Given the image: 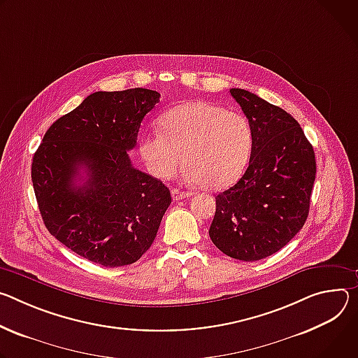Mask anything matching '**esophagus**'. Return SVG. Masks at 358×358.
<instances>
[{
  "label": "esophagus",
  "mask_w": 358,
  "mask_h": 358,
  "mask_svg": "<svg viewBox=\"0 0 358 358\" xmlns=\"http://www.w3.org/2000/svg\"><path fill=\"white\" fill-rule=\"evenodd\" d=\"M171 193H172L173 201H182V199H185V197L189 196L187 192H183V190H179V189H172Z\"/></svg>",
  "instance_id": "1"
}]
</instances>
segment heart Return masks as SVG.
Segmentation results:
<instances>
[{"label": "heart", "mask_w": 358, "mask_h": 358, "mask_svg": "<svg viewBox=\"0 0 358 358\" xmlns=\"http://www.w3.org/2000/svg\"><path fill=\"white\" fill-rule=\"evenodd\" d=\"M161 134L139 141V153L157 179L173 178L185 164L186 178L208 190L230 186L243 173L253 146L248 119L206 101L178 105L159 117Z\"/></svg>", "instance_id": "heart-1"}]
</instances>
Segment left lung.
<instances>
[{"instance_id": "8db88e82", "label": "left lung", "mask_w": 358, "mask_h": 358, "mask_svg": "<svg viewBox=\"0 0 358 358\" xmlns=\"http://www.w3.org/2000/svg\"><path fill=\"white\" fill-rule=\"evenodd\" d=\"M230 95L248 117L253 146L245 175L216 196L209 236L224 255L255 262L279 252L304 226L315 157L290 113L245 90Z\"/></svg>"}]
</instances>
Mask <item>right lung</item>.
Segmentation results:
<instances>
[{
  "mask_svg": "<svg viewBox=\"0 0 358 358\" xmlns=\"http://www.w3.org/2000/svg\"><path fill=\"white\" fill-rule=\"evenodd\" d=\"M159 98L145 88L91 94L57 119L32 157L34 192L48 231L92 263L139 260L172 202L162 180L135 169L128 153Z\"/></svg>",
  "mask_w": 358,
  "mask_h": 358,
  "instance_id": "add662e5",
  "label": "right lung"
}]
</instances>
